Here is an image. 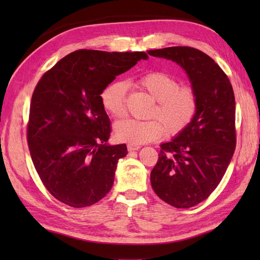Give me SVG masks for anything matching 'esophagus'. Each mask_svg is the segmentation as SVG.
Wrapping results in <instances>:
<instances>
[{
  "label": "esophagus",
  "instance_id": "1",
  "mask_svg": "<svg viewBox=\"0 0 260 260\" xmlns=\"http://www.w3.org/2000/svg\"><path fill=\"white\" fill-rule=\"evenodd\" d=\"M140 148V146L139 145H135V144H128L127 145V150H128L129 152H132V151H137Z\"/></svg>",
  "mask_w": 260,
  "mask_h": 260
}]
</instances>
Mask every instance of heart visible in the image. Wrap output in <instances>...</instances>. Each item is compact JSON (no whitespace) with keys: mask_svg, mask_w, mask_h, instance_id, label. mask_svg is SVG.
Segmentation results:
<instances>
[{"mask_svg":"<svg viewBox=\"0 0 260 260\" xmlns=\"http://www.w3.org/2000/svg\"><path fill=\"white\" fill-rule=\"evenodd\" d=\"M142 88L150 93L155 105L148 120L127 118L115 125L116 137L131 144H145L161 139L167 133L178 135L194 118L198 110V95L191 86L180 82L167 74L148 73L140 80ZM127 84L115 80L104 88L101 101L104 109L114 117H123L126 113Z\"/></svg>","mask_w":260,"mask_h":260,"instance_id":"b5f03b06","label":"heart"}]
</instances>
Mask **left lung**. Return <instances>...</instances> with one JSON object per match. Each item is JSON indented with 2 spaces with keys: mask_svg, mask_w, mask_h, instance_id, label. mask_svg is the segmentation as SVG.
Instances as JSON below:
<instances>
[{
  "mask_svg": "<svg viewBox=\"0 0 260 260\" xmlns=\"http://www.w3.org/2000/svg\"><path fill=\"white\" fill-rule=\"evenodd\" d=\"M185 70L198 95L194 118L172 141L161 144L151 184L159 199L191 208L211 194L236 148V103L227 75L208 54L191 47L147 51Z\"/></svg>",
  "mask_w": 260,
  "mask_h": 260,
  "instance_id": "left-lung-1",
  "label": "left lung"
}]
</instances>
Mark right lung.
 I'll list each match as a JSON object with an SVG mask.
<instances>
[{
	"label": "right lung",
	"mask_w": 260,
	"mask_h": 260,
	"mask_svg": "<svg viewBox=\"0 0 260 260\" xmlns=\"http://www.w3.org/2000/svg\"><path fill=\"white\" fill-rule=\"evenodd\" d=\"M147 58L140 51L81 49L39 80L31 99L27 145L42 183L57 200L85 208L112 189L127 147L107 143L112 128L101 93L116 76Z\"/></svg>",
	"instance_id": "1"
}]
</instances>
